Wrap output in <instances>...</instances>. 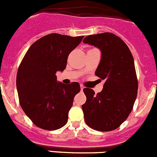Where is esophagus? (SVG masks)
Instances as JSON below:
<instances>
[{
  "label": "esophagus",
  "instance_id": "1",
  "mask_svg": "<svg viewBox=\"0 0 157 157\" xmlns=\"http://www.w3.org/2000/svg\"><path fill=\"white\" fill-rule=\"evenodd\" d=\"M80 88H81V90H82V91L83 89H84V86H82V85H81V86H80Z\"/></svg>",
  "mask_w": 157,
  "mask_h": 157
}]
</instances>
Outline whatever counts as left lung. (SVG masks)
Wrapping results in <instances>:
<instances>
[{
    "label": "left lung",
    "instance_id": "1",
    "mask_svg": "<svg viewBox=\"0 0 157 157\" xmlns=\"http://www.w3.org/2000/svg\"><path fill=\"white\" fill-rule=\"evenodd\" d=\"M83 42L101 51L95 74L105 82L97 95L92 89H83L85 121L95 130H114L127 119L136 98L138 81L133 57L126 43L112 33L89 35Z\"/></svg>",
    "mask_w": 157,
    "mask_h": 157
}]
</instances>
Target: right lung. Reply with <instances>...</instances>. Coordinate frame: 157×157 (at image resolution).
Returning a JSON list of instances; mask_svg holds the SVG:
<instances>
[{
  "instance_id": "right-lung-1",
  "label": "right lung",
  "mask_w": 157,
  "mask_h": 157,
  "mask_svg": "<svg viewBox=\"0 0 157 157\" xmlns=\"http://www.w3.org/2000/svg\"><path fill=\"white\" fill-rule=\"evenodd\" d=\"M84 36L50 34L35 41L25 54L17 73L22 109L33 123L47 130L63 127L79 84L57 82L56 72L66 68L68 56Z\"/></svg>"
}]
</instances>
